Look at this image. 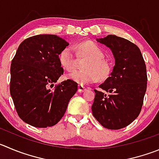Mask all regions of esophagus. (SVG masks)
<instances>
[{
	"instance_id": "esophagus-1",
	"label": "esophagus",
	"mask_w": 159,
	"mask_h": 159,
	"mask_svg": "<svg viewBox=\"0 0 159 159\" xmlns=\"http://www.w3.org/2000/svg\"><path fill=\"white\" fill-rule=\"evenodd\" d=\"M86 90V88L84 86H83V85H81V84H78V93H82V92L85 91Z\"/></svg>"
}]
</instances>
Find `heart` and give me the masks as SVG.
<instances>
[{
  "mask_svg": "<svg viewBox=\"0 0 159 159\" xmlns=\"http://www.w3.org/2000/svg\"><path fill=\"white\" fill-rule=\"evenodd\" d=\"M77 52L83 57L89 58L82 70H74L66 75L67 79L79 84L96 82L99 77L104 80L111 72V65L104 59L105 53L100 46L93 41H84L77 46ZM59 62L64 69L71 70L76 66L77 59L75 49L66 46L59 53Z\"/></svg>",
  "mask_w": 159,
  "mask_h": 159,
  "instance_id": "heart-1",
  "label": "heart"
}]
</instances>
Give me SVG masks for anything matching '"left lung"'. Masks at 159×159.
Listing matches in <instances>:
<instances>
[{
    "label": "left lung",
    "mask_w": 159,
    "mask_h": 159,
    "mask_svg": "<svg viewBox=\"0 0 159 159\" xmlns=\"http://www.w3.org/2000/svg\"><path fill=\"white\" fill-rule=\"evenodd\" d=\"M96 41L105 44L114 55L115 65L111 77L94 89L92 106L94 118L103 127L120 129L140 115L147 90V70L140 48L125 38L108 35Z\"/></svg>",
    "instance_id": "1"
}]
</instances>
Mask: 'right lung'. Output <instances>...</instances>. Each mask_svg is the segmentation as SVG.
Returning a JSON list of instances; mask_svg holds the SVG:
<instances>
[{"mask_svg": "<svg viewBox=\"0 0 159 159\" xmlns=\"http://www.w3.org/2000/svg\"><path fill=\"white\" fill-rule=\"evenodd\" d=\"M68 45L56 35L33 36L19 44L11 61L10 94L19 118L32 126L57 124L78 90L69 79L50 89L63 74L59 55Z\"/></svg>", "mask_w": 159, "mask_h": 159, "instance_id": "1", "label": "right lung"}]
</instances>
